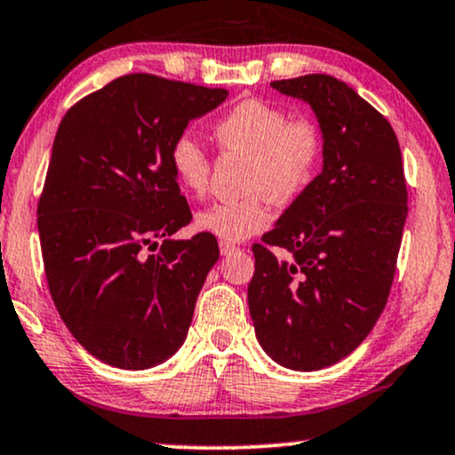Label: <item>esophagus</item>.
Wrapping results in <instances>:
<instances>
[{"mask_svg":"<svg viewBox=\"0 0 455 455\" xmlns=\"http://www.w3.org/2000/svg\"><path fill=\"white\" fill-rule=\"evenodd\" d=\"M218 245H220V254H222V256L231 254V251L237 250V245L231 243V242H222V239H220V243H218Z\"/></svg>","mask_w":455,"mask_h":455,"instance_id":"esophagus-1","label":"esophagus"}]
</instances>
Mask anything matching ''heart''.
Wrapping results in <instances>:
<instances>
[{"label": "heart", "instance_id": "heart-1", "mask_svg": "<svg viewBox=\"0 0 455 455\" xmlns=\"http://www.w3.org/2000/svg\"><path fill=\"white\" fill-rule=\"evenodd\" d=\"M213 138L227 152H245L239 199L216 201L196 213V227L222 242H243L267 228L269 199L288 204L311 182L324 152V135L311 116H288L277 103L245 100L213 124ZM169 165L186 193L201 196L212 180V158L195 135L182 133L169 148Z\"/></svg>", "mask_w": 455, "mask_h": 455}]
</instances>
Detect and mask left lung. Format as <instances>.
<instances>
[{"mask_svg":"<svg viewBox=\"0 0 455 455\" xmlns=\"http://www.w3.org/2000/svg\"><path fill=\"white\" fill-rule=\"evenodd\" d=\"M271 86L314 108L324 167L251 245L250 315L277 364L320 371L364 341L390 297L409 210L401 146L392 124L332 76ZM271 244L291 259H277Z\"/></svg>","mask_w":455,"mask_h":455,"instance_id":"obj_1","label":"left lung"}]
</instances>
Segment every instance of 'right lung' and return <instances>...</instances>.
Here are the masks:
<instances>
[{
  "instance_id": "1",
  "label": "right lung",
  "mask_w": 455,
  "mask_h": 455,
  "mask_svg": "<svg viewBox=\"0 0 455 455\" xmlns=\"http://www.w3.org/2000/svg\"><path fill=\"white\" fill-rule=\"evenodd\" d=\"M227 95L129 74L59 124L37 204L44 271L65 326L101 363L150 369L184 343L220 250L212 233L172 239L193 213L169 148Z\"/></svg>"
}]
</instances>
